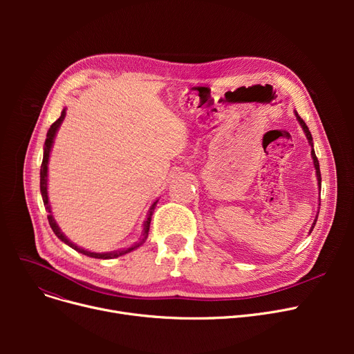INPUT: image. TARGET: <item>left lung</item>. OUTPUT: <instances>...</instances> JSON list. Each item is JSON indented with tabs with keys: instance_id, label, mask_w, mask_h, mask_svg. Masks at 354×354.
I'll return each instance as SVG.
<instances>
[{
	"instance_id": "left-lung-1",
	"label": "left lung",
	"mask_w": 354,
	"mask_h": 354,
	"mask_svg": "<svg viewBox=\"0 0 354 354\" xmlns=\"http://www.w3.org/2000/svg\"><path fill=\"white\" fill-rule=\"evenodd\" d=\"M294 115H295L297 120H299L300 126L303 127L304 133H306V138H307V140H308V143H310V146H311V159H313V163H314L315 176H317V185H319V189H322V174H320V165H319V159H317V156H315L314 147H313V136H311V133H310V130H308L307 124L304 123V120L299 116V113H297L295 110H294ZM319 205H320V203H319ZM317 216H319V212H317ZM317 216H315V219H314V222H313V225H311V228H310V232H308V234H311V231H313V228H314V225H315V222H317Z\"/></svg>"
}]
</instances>
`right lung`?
I'll return each mask as SVG.
<instances>
[{
  "label": "right lung",
  "mask_w": 354,
  "mask_h": 354,
  "mask_svg": "<svg viewBox=\"0 0 354 354\" xmlns=\"http://www.w3.org/2000/svg\"><path fill=\"white\" fill-rule=\"evenodd\" d=\"M64 118H66V107H64V109H63V111H62V116H60L57 120H55V122L50 126V129H48L47 138H46V142H44L43 163H41V169H40V191H41V196H43L44 207H46V209H47V212H48V216H47V218H48V224H50V227H51L53 232H54L55 235H57V238H59L60 241H63L64 244H67V245H68V247H71L73 250H76L77 252L84 254V255L91 257V258L111 259V258H118V257H120V255H124V254H127V252H132L133 250L139 248V247L145 243L146 238H147V235H149V227H151V221H152V215H153L155 207H156V203H158V199L152 203V207L149 208L147 216H146V219H145V222H143V231H142V238H140L139 243H135L132 247L123 248V250H118V251H110V252H91V251H87V250H84V248H82V247L76 245L74 243H71V241H70V239H68V238L62 232L60 227L57 225V222H55V219H54V216H53V214H51V207H50V201H48V192H47L48 159H50V152H51V147H53V143H54V138H55V135H57V132H59V129H60V126H62V123H63Z\"/></svg>",
  "instance_id": "add662e5"
}]
</instances>
